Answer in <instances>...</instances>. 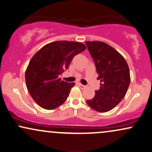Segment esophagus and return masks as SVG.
Returning <instances> with one entry per match:
<instances>
[{"mask_svg":"<svg viewBox=\"0 0 152 152\" xmlns=\"http://www.w3.org/2000/svg\"><path fill=\"white\" fill-rule=\"evenodd\" d=\"M78 86H79L80 89H84V88H86V86L83 85V84H81V83H78Z\"/></svg>","mask_w":152,"mask_h":152,"instance_id":"1","label":"esophagus"}]
</instances>
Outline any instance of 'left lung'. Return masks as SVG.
<instances>
[{
	"label": "left lung",
	"instance_id": "left-lung-1",
	"mask_svg": "<svg viewBox=\"0 0 152 152\" xmlns=\"http://www.w3.org/2000/svg\"><path fill=\"white\" fill-rule=\"evenodd\" d=\"M95 62L100 88L86 102L94 110L107 112L114 109L127 93L130 83V70L124 57L116 50L102 41H86Z\"/></svg>",
	"mask_w": 152,
	"mask_h": 152
}]
</instances>
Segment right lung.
Returning <instances> with one entry per match:
<instances>
[{"label":"right lung","instance_id":"obj_1","mask_svg":"<svg viewBox=\"0 0 152 152\" xmlns=\"http://www.w3.org/2000/svg\"><path fill=\"white\" fill-rule=\"evenodd\" d=\"M86 49L80 42L55 41L46 44L32 57L25 80L28 93L40 107L51 110L66 100L75 83L62 80L59 75L69 68L74 56Z\"/></svg>","mask_w":152,"mask_h":152}]
</instances>
